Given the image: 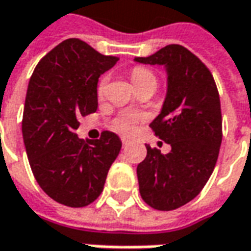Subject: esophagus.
Segmentation results:
<instances>
[{"mask_svg":"<svg viewBox=\"0 0 251 251\" xmlns=\"http://www.w3.org/2000/svg\"><path fill=\"white\" fill-rule=\"evenodd\" d=\"M122 142H123V145L126 146L127 144H129V142H131V139H129L128 137H122Z\"/></svg>","mask_w":251,"mask_h":251,"instance_id":"obj_1","label":"esophagus"}]
</instances>
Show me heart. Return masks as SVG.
<instances>
[{"label":"heart","instance_id":"heart-1","mask_svg":"<svg viewBox=\"0 0 251 251\" xmlns=\"http://www.w3.org/2000/svg\"><path fill=\"white\" fill-rule=\"evenodd\" d=\"M131 80L134 82L135 88L139 87H145V85H154L157 87V78L153 73L152 70H149L148 67L144 66H135L131 70ZM107 84V77H102L98 82V91L99 95L103 94ZM142 120V116L139 113H134V112H124V113L119 114L112 123V127L119 132L123 134H131L137 124Z\"/></svg>","mask_w":251,"mask_h":251}]
</instances>
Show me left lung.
<instances>
[{
  "mask_svg": "<svg viewBox=\"0 0 251 251\" xmlns=\"http://www.w3.org/2000/svg\"><path fill=\"white\" fill-rule=\"evenodd\" d=\"M135 60L167 70V97L151 128L171 151L163 154L146 145L137 176L146 204L170 211L195 199L216 167L223 141L220 95L207 66L182 45L171 44Z\"/></svg>",
  "mask_w": 251,
  "mask_h": 251,
  "instance_id": "left-lung-1",
  "label": "left lung"
}]
</instances>
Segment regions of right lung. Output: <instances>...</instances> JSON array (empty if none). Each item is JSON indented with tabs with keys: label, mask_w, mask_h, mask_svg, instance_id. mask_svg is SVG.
<instances>
[{
	"label": "right lung",
	"mask_w": 251,
	"mask_h": 251,
	"mask_svg": "<svg viewBox=\"0 0 251 251\" xmlns=\"http://www.w3.org/2000/svg\"><path fill=\"white\" fill-rule=\"evenodd\" d=\"M119 60L78 38L56 45L30 77L22 132L35 181L51 199L85 207L103 191L106 176L122 149L112 131L84 141L78 119L98 109V78Z\"/></svg>",
	"instance_id": "obj_1"
}]
</instances>
